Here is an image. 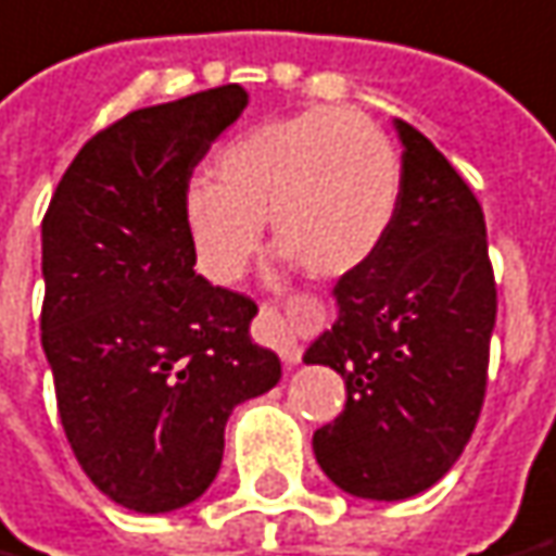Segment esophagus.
<instances>
[{"mask_svg":"<svg viewBox=\"0 0 556 556\" xmlns=\"http://www.w3.org/2000/svg\"><path fill=\"white\" fill-rule=\"evenodd\" d=\"M255 333L258 340L267 343L286 367H294L301 361V340H298V331L291 328L289 316H282L277 306H262L258 309V321H255Z\"/></svg>","mask_w":556,"mask_h":556,"instance_id":"obj_1","label":"esophagus"}]
</instances>
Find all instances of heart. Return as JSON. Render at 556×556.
I'll return each mask as SVG.
<instances>
[{
	"label": "heart",
	"mask_w": 556,
	"mask_h": 556,
	"mask_svg": "<svg viewBox=\"0 0 556 556\" xmlns=\"http://www.w3.org/2000/svg\"><path fill=\"white\" fill-rule=\"evenodd\" d=\"M213 179L186 186L184 228L213 282L238 279L270 219L282 255L313 277L361 267L394 223L400 159L382 131L340 108L270 119L219 147Z\"/></svg>",
	"instance_id": "obj_1"
}]
</instances>
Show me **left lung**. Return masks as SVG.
<instances>
[{"label": "left lung", "mask_w": 556, "mask_h": 556, "mask_svg": "<svg viewBox=\"0 0 556 556\" xmlns=\"http://www.w3.org/2000/svg\"><path fill=\"white\" fill-rule=\"evenodd\" d=\"M394 126L403 141L394 223L333 286L337 321L304 355L345 382V409L313 433L318 467L345 494L388 503L437 484L464 452L496 321L481 204L421 131Z\"/></svg>", "instance_id": "obj_1"}]
</instances>
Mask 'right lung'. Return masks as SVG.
<instances>
[{
	"label": "right lung",
	"instance_id": "add662e5",
	"mask_svg": "<svg viewBox=\"0 0 556 556\" xmlns=\"http://www.w3.org/2000/svg\"><path fill=\"white\" fill-rule=\"evenodd\" d=\"M250 102L238 84L131 111L84 143L41 223V345L89 481L143 515L211 488L225 421L277 386L255 301L195 274L184 192Z\"/></svg>",
	"mask_w": 556,
	"mask_h": 556
}]
</instances>
